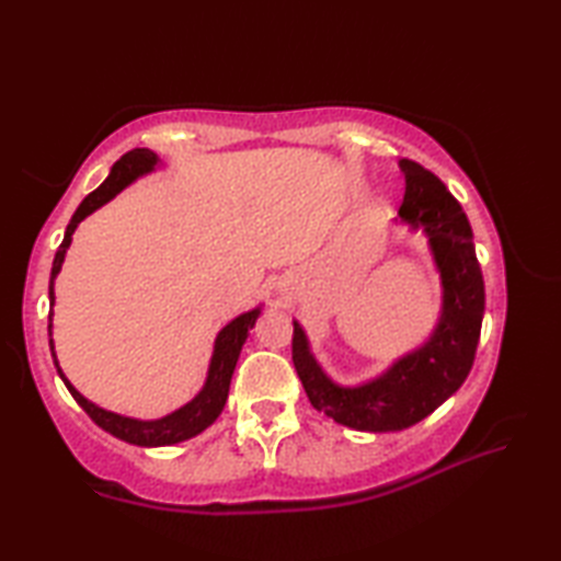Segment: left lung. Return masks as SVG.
Instances as JSON below:
<instances>
[{"instance_id": "obj_1", "label": "left lung", "mask_w": 561, "mask_h": 561, "mask_svg": "<svg viewBox=\"0 0 561 561\" xmlns=\"http://www.w3.org/2000/svg\"><path fill=\"white\" fill-rule=\"evenodd\" d=\"M404 197L400 219L426 236L440 279L438 320L420 347L398 356L383 374L364 383L332 380L311 352L306 330L294 320L291 359L318 412L356 432H402L440 408L468 378L478 352L484 282L472 229L458 199L424 165L402 159Z\"/></svg>"}]
</instances>
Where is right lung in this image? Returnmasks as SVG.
Returning <instances> with one entry per match:
<instances>
[{
    "label": "right lung",
    "mask_w": 561,
    "mask_h": 561,
    "mask_svg": "<svg viewBox=\"0 0 561 561\" xmlns=\"http://www.w3.org/2000/svg\"><path fill=\"white\" fill-rule=\"evenodd\" d=\"M159 165H161V159L151 149L127 151L125 157H121V161L113 163L108 178H105V181L96 190H93L91 195L83 197V202L75 211V217H71V221L67 224L62 245L57 248L55 260H53L50 316H47V335H50L53 362H55L59 378L65 380L67 390L71 392V398H75L81 404V410L87 412L91 420L103 428V432H108L121 440H127V444L145 446V448L181 444V440H187V438L202 434L207 426L217 422V416L221 414L224 404H226V398H229V386H231V376H233L238 356H241V350H243V344L250 335V330H253L255 320L260 318V311H262V306H255L253 311H245L241 316H236L231 323H226L219 330L217 340H214V352H211V359H209L205 386H202L197 396L190 402H185L183 408L173 410L171 414H163V416H159V420H135V416H125V414H117V412H111V410H103V408H99L96 402L83 398L81 392L75 386H71V380L65 376L62 368H59L57 354H55V342H53L55 279H57L59 270H62L67 248L71 245V236H75L77 226L83 219H87L89 214L101 209L105 202H111L117 193H123V190L127 185H133L137 178L157 171Z\"/></svg>",
    "instance_id": "right-lung-1"
}]
</instances>
